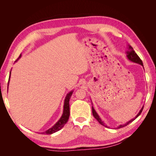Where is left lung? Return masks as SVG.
Masks as SVG:
<instances>
[{
	"label": "left lung",
	"instance_id": "1",
	"mask_svg": "<svg viewBox=\"0 0 156 156\" xmlns=\"http://www.w3.org/2000/svg\"><path fill=\"white\" fill-rule=\"evenodd\" d=\"M128 46H129L128 51H127L126 52L127 58H128L129 60H131V62H135V63L140 64L141 66H143V61L141 60V59L139 58V56L137 55H136V53H135V51L133 50V48H132V47L130 46V45H128ZM143 108H144V106L142 107V108H141V109L140 110V111H139V112L137 114V115H136V116L134 118V119H131V120H129V122H127V123H126L125 124L120 125L119 126H118V127H116V128H121V127H124V126H126L127 125H128L129 124H130L131 122H132L134 120H135V119H136V118H137V117L140 115V113L142 112V111H143ZM92 114H93L94 117L95 118V119L98 121L99 123H100L101 125H102V126H103L107 127V126L104 124V122H103L101 120L100 116H99V115H98V113L96 112V111L94 110V108L93 107H92Z\"/></svg>",
	"mask_w": 156,
	"mask_h": 156
}]
</instances>
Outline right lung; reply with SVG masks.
I'll return each mask as SVG.
<instances>
[{"label": "right lung", "instance_id": "1", "mask_svg": "<svg viewBox=\"0 0 156 156\" xmlns=\"http://www.w3.org/2000/svg\"><path fill=\"white\" fill-rule=\"evenodd\" d=\"M21 56V54L20 55V57H19L15 62H17V61L20 59V58ZM11 76V72L10 73V76H9V80H8V84H9V81H10V78ZM73 91H71L70 92H69L67 95L66 97L65 98L64 100V110H63V114L61 116L60 119H59V120L56 122V123L52 127H51L50 129H49L48 130L45 131V132H42L41 133V134H47V135H50L52 133H54L55 132L59 131L60 129H61L62 127L64 126V125L67 123V122L69 119V99L72 96V94H73Z\"/></svg>", "mask_w": 156, "mask_h": 156}]
</instances>
